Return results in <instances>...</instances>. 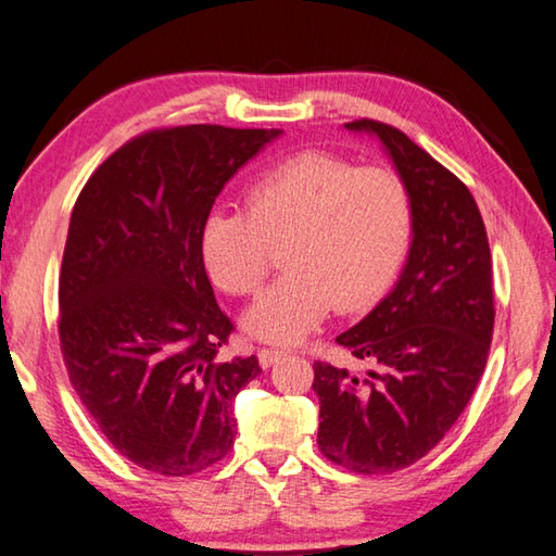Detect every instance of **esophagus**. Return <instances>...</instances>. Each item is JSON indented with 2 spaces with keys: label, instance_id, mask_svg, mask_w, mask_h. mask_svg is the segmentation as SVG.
I'll use <instances>...</instances> for the list:
<instances>
[{
  "label": "esophagus",
  "instance_id": "34e87169",
  "mask_svg": "<svg viewBox=\"0 0 556 556\" xmlns=\"http://www.w3.org/2000/svg\"><path fill=\"white\" fill-rule=\"evenodd\" d=\"M281 356H285V351L281 349H260L257 351V361L263 368H271V365H275Z\"/></svg>",
  "mask_w": 556,
  "mask_h": 556
}]
</instances>
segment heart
Masks as SVG:
<instances>
[{"label":"heart","instance_id":"heart-1","mask_svg":"<svg viewBox=\"0 0 556 556\" xmlns=\"http://www.w3.org/2000/svg\"><path fill=\"white\" fill-rule=\"evenodd\" d=\"M413 233L406 184L382 167H353L301 152L245 188V212L212 210L200 227V260L215 285L253 293L269 271V245L289 267L243 315L253 337L293 344L334 305L368 308L392 287Z\"/></svg>","mask_w":556,"mask_h":556}]
</instances>
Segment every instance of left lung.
Here are the masks:
<instances>
[{"label": "left lung", "instance_id": "left-lung-1", "mask_svg": "<svg viewBox=\"0 0 556 556\" xmlns=\"http://www.w3.org/2000/svg\"><path fill=\"white\" fill-rule=\"evenodd\" d=\"M382 143L413 203L406 265L394 289L337 341L372 363L358 380L315 363L320 452L353 473L416 464L464 413L485 370L494 327L490 243L468 188L380 122L344 124Z\"/></svg>", "mask_w": 556, "mask_h": 556}]
</instances>
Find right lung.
Returning <instances> with one entry per match:
<instances>
[{
    "label": "right lung",
    "instance_id": "add662e5",
    "mask_svg": "<svg viewBox=\"0 0 556 556\" xmlns=\"http://www.w3.org/2000/svg\"><path fill=\"white\" fill-rule=\"evenodd\" d=\"M279 128H162L104 160L76 200L59 277L68 380L116 452L191 476L233 446L231 404L263 372L219 361L231 332L200 260V227Z\"/></svg>",
    "mask_w": 556,
    "mask_h": 556
}]
</instances>
